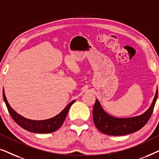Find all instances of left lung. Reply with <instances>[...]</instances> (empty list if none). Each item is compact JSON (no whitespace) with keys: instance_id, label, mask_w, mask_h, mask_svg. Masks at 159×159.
Returning a JSON list of instances; mask_svg holds the SVG:
<instances>
[{"instance_id":"left-lung-1","label":"left lung","mask_w":159,"mask_h":159,"mask_svg":"<svg viewBox=\"0 0 159 159\" xmlns=\"http://www.w3.org/2000/svg\"><path fill=\"white\" fill-rule=\"evenodd\" d=\"M158 97V89L151 106L140 116L129 118H116L107 114L96 99L93 107V116L97 129L108 135L121 136L133 133L144 127L153 114L154 106Z\"/></svg>"}]
</instances>
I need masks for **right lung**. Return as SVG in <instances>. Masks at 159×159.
Returning <instances> with one entry per match:
<instances>
[{"mask_svg": "<svg viewBox=\"0 0 159 159\" xmlns=\"http://www.w3.org/2000/svg\"><path fill=\"white\" fill-rule=\"evenodd\" d=\"M3 97L8 112H9L11 116L12 117L15 122L20 126L21 127H22L23 129L29 132H34V133H51V132H53L59 129L61 126L64 123L65 119H66L69 108L75 102V100L70 102L60 114L56 115L53 118L45 119V120H32V119H27L17 114L11 107L6 98L4 89L3 90Z\"/></svg>", "mask_w": 159, "mask_h": 159, "instance_id": "right-lung-1", "label": "right lung"}]
</instances>
